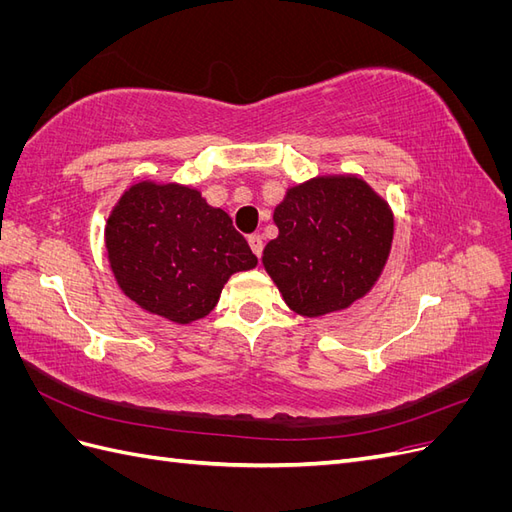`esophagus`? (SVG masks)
I'll list each match as a JSON object with an SVG mask.
<instances>
[{
    "instance_id": "obj_1",
    "label": "esophagus",
    "mask_w": 512,
    "mask_h": 512,
    "mask_svg": "<svg viewBox=\"0 0 512 512\" xmlns=\"http://www.w3.org/2000/svg\"><path fill=\"white\" fill-rule=\"evenodd\" d=\"M247 241H250L252 252L256 256H262V250H265V241H262V237L260 235H250V237H247Z\"/></svg>"
}]
</instances>
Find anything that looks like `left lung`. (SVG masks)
Returning <instances> with one entry per match:
<instances>
[{
	"mask_svg": "<svg viewBox=\"0 0 512 512\" xmlns=\"http://www.w3.org/2000/svg\"><path fill=\"white\" fill-rule=\"evenodd\" d=\"M273 220L280 235L267 243L262 262L301 316L361 299L391 252V209L356 177H320L292 188Z\"/></svg>",
	"mask_w": 512,
	"mask_h": 512,
	"instance_id": "1",
	"label": "left lung"
}]
</instances>
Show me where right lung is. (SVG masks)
Returning a JSON list of instances; mask_svg holds the SVG:
<instances>
[{
    "label": "right lung",
    "instance_id": "obj_1",
    "mask_svg": "<svg viewBox=\"0 0 512 512\" xmlns=\"http://www.w3.org/2000/svg\"><path fill=\"white\" fill-rule=\"evenodd\" d=\"M106 250L121 290L179 324L205 318L228 277L258 265L228 213L183 185L136 183L106 224Z\"/></svg>",
    "mask_w": 512,
    "mask_h": 512
}]
</instances>
